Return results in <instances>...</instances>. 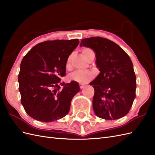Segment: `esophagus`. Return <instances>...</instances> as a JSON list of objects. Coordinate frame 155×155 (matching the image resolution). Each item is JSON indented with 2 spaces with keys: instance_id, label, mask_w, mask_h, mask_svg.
<instances>
[{
  "instance_id": "obj_1",
  "label": "esophagus",
  "mask_w": 155,
  "mask_h": 155,
  "mask_svg": "<svg viewBox=\"0 0 155 155\" xmlns=\"http://www.w3.org/2000/svg\"><path fill=\"white\" fill-rule=\"evenodd\" d=\"M84 87V84H80V89H82Z\"/></svg>"
}]
</instances>
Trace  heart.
Listing matches in <instances>:
<instances>
[{
    "instance_id": "heart-1",
    "label": "heart",
    "mask_w": 155,
    "mask_h": 155,
    "mask_svg": "<svg viewBox=\"0 0 155 155\" xmlns=\"http://www.w3.org/2000/svg\"><path fill=\"white\" fill-rule=\"evenodd\" d=\"M92 50L88 48H85L81 51L82 55L87 60V56L89 53L92 52ZM71 56H69L66 62V68L67 70L71 69ZM94 77V74L90 71H74L69 75V79L71 81H74L80 84H86L88 81L91 80Z\"/></svg>"
}]
</instances>
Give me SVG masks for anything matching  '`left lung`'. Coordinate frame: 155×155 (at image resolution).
<instances>
[{
	"label": "left lung",
	"mask_w": 155,
	"mask_h": 155,
	"mask_svg": "<svg viewBox=\"0 0 155 155\" xmlns=\"http://www.w3.org/2000/svg\"><path fill=\"white\" fill-rule=\"evenodd\" d=\"M80 46L94 51L100 73L94 88L93 109L98 117L118 119L129 113L135 98L136 76L130 57L117 44L101 37L82 39Z\"/></svg>",
	"instance_id": "obj_1"
}]
</instances>
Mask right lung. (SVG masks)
<instances>
[{
	"label": "right lung",
	"instance_id": "right-lung-1",
	"mask_svg": "<svg viewBox=\"0 0 155 155\" xmlns=\"http://www.w3.org/2000/svg\"><path fill=\"white\" fill-rule=\"evenodd\" d=\"M79 39L47 40L34 46L20 64L18 74L21 104L37 121L51 122L66 116L71 99L80 91L77 82H61L66 62Z\"/></svg>",
	"mask_w": 155,
	"mask_h": 155
}]
</instances>
